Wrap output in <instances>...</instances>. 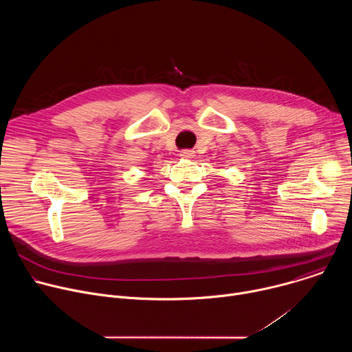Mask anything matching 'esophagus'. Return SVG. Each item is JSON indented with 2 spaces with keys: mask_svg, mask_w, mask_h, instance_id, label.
I'll return each mask as SVG.
<instances>
[{
  "mask_svg": "<svg viewBox=\"0 0 352 352\" xmlns=\"http://www.w3.org/2000/svg\"><path fill=\"white\" fill-rule=\"evenodd\" d=\"M179 156L184 157V159H192L195 156V152H193V150H182Z\"/></svg>",
  "mask_w": 352,
  "mask_h": 352,
  "instance_id": "esophagus-1",
  "label": "esophagus"
}]
</instances>
